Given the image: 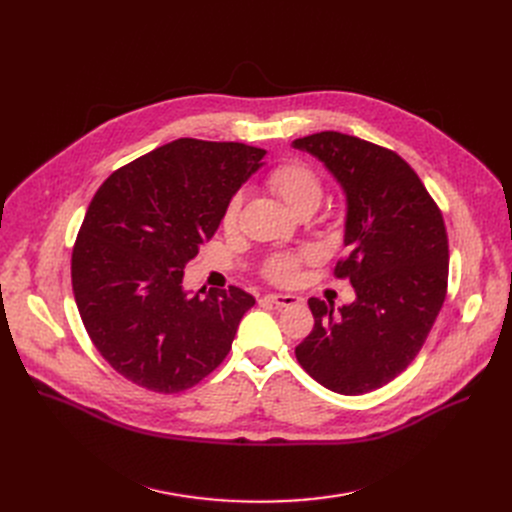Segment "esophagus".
<instances>
[{"instance_id": "obj_1", "label": "esophagus", "mask_w": 512, "mask_h": 512, "mask_svg": "<svg viewBox=\"0 0 512 512\" xmlns=\"http://www.w3.org/2000/svg\"><path fill=\"white\" fill-rule=\"evenodd\" d=\"M265 301H270L272 305H276V307H288V305H294V303H299L301 299L299 297H294V294H280V292H270V294H265L263 297Z\"/></svg>"}]
</instances>
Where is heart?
<instances>
[{
	"label": "heart",
	"instance_id": "heart-1",
	"mask_svg": "<svg viewBox=\"0 0 512 512\" xmlns=\"http://www.w3.org/2000/svg\"><path fill=\"white\" fill-rule=\"evenodd\" d=\"M267 184L272 186V191L292 209L299 211L301 207L313 205L317 207L321 201V195H324V188H321L319 176L301 161H284L278 168L272 170V174L267 176ZM240 211V195L232 197L226 211H224V226L232 228L236 224ZM299 259L292 255H280L274 257L270 263H267V276L286 282L294 276V270H297Z\"/></svg>",
	"mask_w": 512,
	"mask_h": 512
}]
</instances>
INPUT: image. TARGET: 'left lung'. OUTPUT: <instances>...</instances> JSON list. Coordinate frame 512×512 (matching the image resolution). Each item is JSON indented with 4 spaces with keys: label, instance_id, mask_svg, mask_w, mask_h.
<instances>
[{
    "label": "left lung",
    "instance_id": "8db88e82",
    "mask_svg": "<svg viewBox=\"0 0 512 512\" xmlns=\"http://www.w3.org/2000/svg\"><path fill=\"white\" fill-rule=\"evenodd\" d=\"M334 176L346 197L344 247L336 276L357 299H309L315 326L294 348L324 388L357 396L382 388L417 357L442 309L448 238L442 213L405 159L334 130L292 141Z\"/></svg>",
    "mask_w": 512,
    "mask_h": 512
}]
</instances>
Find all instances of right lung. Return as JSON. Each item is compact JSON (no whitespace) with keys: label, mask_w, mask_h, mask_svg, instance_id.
I'll return each instance as SVG.
<instances>
[{"label":"right lung","mask_w":512,"mask_h":512,"mask_svg":"<svg viewBox=\"0 0 512 512\" xmlns=\"http://www.w3.org/2000/svg\"><path fill=\"white\" fill-rule=\"evenodd\" d=\"M263 157L242 143L178 139L99 186L72 251V290L95 348L132 384L193 388L230 353L255 299L236 286L186 290L184 267Z\"/></svg>","instance_id":"right-lung-1"}]
</instances>
